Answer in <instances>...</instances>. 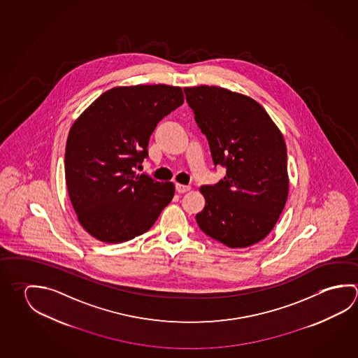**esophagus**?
<instances>
[{
    "mask_svg": "<svg viewBox=\"0 0 358 358\" xmlns=\"http://www.w3.org/2000/svg\"><path fill=\"white\" fill-rule=\"evenodd\" d=\"M177 192L180 194H185L191 189V186H186V185H181V183H176Z\"/></svg>",
    "mask_w": 358,
    "mask_h": 358,
    "instance_id": "34e87169",
    "label": "esophagus"
}]
</instances>
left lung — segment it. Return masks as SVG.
Wrapping results in <instances>:
<instances>
[{
	"label": "left lung",
	"instance_id": "obj_1",
	"mask_svg": "<svg viewBox=\"0 0 358 358\" xmlns=\"http://www.w3.org/2000/svg\"><path fill=\"white\" fill-rule=\"evenodd\" d=\"M213 164L224 180L202 186L201 230L231 248L257 244L274 229L289 192L287 145L269 114L248 95L215 85L185 88Z\"/></svg>",
	"mask_w": 358,
	"mask_h": 358
}]
</instances>
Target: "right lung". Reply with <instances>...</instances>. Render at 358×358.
<instances>
[{
    "instance_id": "obj_1",
    "label": "right lung",
    "mask_w": 358,
    "mask_h": 358,
    "mask_svg": "<svg viewBox=\"0 0 358 358\" xmlns=\"http://www.w3.org/2000/svg\"><path fill=\"white\" fill-rule=\"evenodd\" d=\"M182 88L167 84L109 89L70 128L65 181L83 229L118 244L151 229L175 196L172 182L134 169L148 156L158 122L183 104Z\"/></svg>"
}]
</instances>
